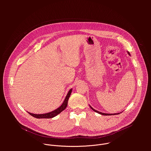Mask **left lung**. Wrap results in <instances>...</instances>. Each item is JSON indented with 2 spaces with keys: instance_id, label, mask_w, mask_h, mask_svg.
<instances>
[{
  "instance_id": "left-lung-1",
  "label": "left lung",
  "mask_w": 151,
  "mask_h": 151,
  "mask_svg": "<svg viewBox=\"0 0 151 151\" xmlns=\"http://www.w3.org/2000/svg\"><path fill=\"white\" fill-rule=\"evenodd\" d=\"M127 53L130 55V52H128L127 51ZM90 107H91V109H92V110H93L94 112H97V113H98V114H101V115H118V114H121V113H118V114H104V113H102V112H99V111H96V109H93V107L90 105Z\"/></svg>"
}]
</instances>
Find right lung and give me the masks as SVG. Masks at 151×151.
Wrapping results in <instances>:
<instances>
[{
    "mask_svg": "<svg viewBox=\"0 0 151 151\" xmlns=\"http://www.w3.org/2000/svg\"><path fill=\"white\" fill-rule=\"evenodd\" d=\"M72 91V89L71 88L69 91V92H68V94L66 95L65 99H64L62 104L59 107H58L57 109H56L55 110H54L52 112L46 113V114H32V113H30V112H28V113L32 116L36 118H54V116H55L57 115H58L59 114H60L63 111H64L66 108V107L68 106V100L70 97Z\"/></svg>",
    "mask_w": 151,
    "mask_h": 151,
    "instance_id": "obj_1",
    "label": "right lung"
}]
</instances>
